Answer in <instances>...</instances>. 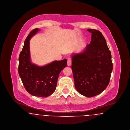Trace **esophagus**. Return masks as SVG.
<instances>
[{
    "mask_svg": "<svg viewBox=\"0 0 130 130\" xmlns=\"http://www.w3.org/2000/svg\"><path fill=\"white\" fill-rule=\"evenodd\" d=\"M72 63V59L71 58H68V61H67V64L68 66H70L71 65Z\"/></svg>",
    "mask_w": 130,
    "mask_h": 130,
    "instance_id": "esophagus-1",
    "label": "esophagus"
}]
</instances>
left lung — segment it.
<instances>
[{
    "instance_id": "left-lung-1",
    "label": "left lung",
    "mask_w": 130,
    "mask_h": 130,
    "mask_svg": "<svg viewBox=\"0 0 130 130\" xmlns=\"http://www.w3.org/2000/svg\"><path fill=\"white\" fill-rule=\"evenodd\" d=\"M91 33L90 44L80 53L74 54L72 66L75 86L82 95L92 97L102 92L110 82L113 70L111 53L102 33Z\"/></svg>"
}]
</instances>
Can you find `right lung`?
<instances>
[{
	"instance_id": "add662e5",
	"label": "right lung",
	"mask_w": 130,
	"mask_h": 130,
	"mask_svg": "<svg viewBox=\"0 0 130 130\" xmlns=\"http://www.w3.org/2000/svg\"><path fill=\"white\" fill-rule=\"evenodd\" d=\"M40 30H32L25 40L19 56L18 73L26 90L31 95L48 97L55 90L61 71L67 67V60L54 61L44 66L31 62L29 41Z\"/></svg>"
}]
</instances>
